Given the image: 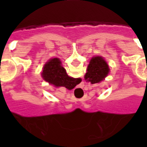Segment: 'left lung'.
Returning a JSON list of instances; mask_svg holds the SVG:
<instances>
[{
  "label": "left lung",
  "mask_w": 147,
  "mask_h": 147,
  "mask_svg": "<svg viewBox=\"0 0 147 147\" xmlns=\"http://www.w3.org/2000/svg\"><path fill=\"white\" fill-rule=\"evenodd\" d=\"M86 71L87 72L84 77L85 80L92 84H95L105 80L109 72V67L104 58L96 56L91 58Z\"/></svg>",
  "instance_id": "left-lung-1"
}]
</instances>
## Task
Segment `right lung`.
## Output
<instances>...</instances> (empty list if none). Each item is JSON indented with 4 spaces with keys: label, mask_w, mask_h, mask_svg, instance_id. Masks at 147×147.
<instances>
[{
    "label": "right lung",
    "mask_w": 147,
    "mask_h": 147,
    "mask_svg": "<svg viewBox=\"0 0 147 147\" xmlns=\"http://www.w3.org/2000/svg\"><path fill=\"white\" fill-rule=\"evenodd\" d=\"M42 76L46 82L57 87L64 86L68 90L73 89L78 83V79H74L67 76L59 58H52L45 63Z\"/></svg>",
    "instance_id": "add662e5"
}]
</instances>
